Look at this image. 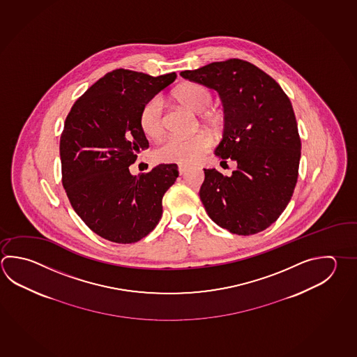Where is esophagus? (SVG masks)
Returning a JSON list of instances; mask_svg holds the SVG:
<instances>
[{"instance_id":"obj_1","label":"esophagus","mask_w":357,"mask_h":357,"mask_svg":"<svg viewBox=\"0 0 357 357\" xmlns=\"http://www.w3.org/2000/svg\"><path fill=\"white\" fill-rule=\"evenodd\" d=\"M188 167H185V165H179L178 167V170H179V174L181 175L185 174L188 172Z\"/></svg>"}]
</instances>
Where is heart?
Returning <instances> with one entry per match:
<instances>
[{
    "instance_id": "b5f03b06",
    "label": "heart",
    "mask_w": 357,
    "mask_h": 357,
    "mask_svg": "<svg viewBox=\"0 0 357 357\" xmlns=\"http://www.w3.org/2000/svg\"><path fill=\"white\" fill-rule=\"evenodd\" d=\"M175 101L201 114V121L209 128H215L217 117L213 112L206 111L213 102V94L208 87L201 83H184L175 88L173 92ZM140 128L142 132L150 139H156L162 134V102L151 98L144 103L140 111ZM212 139L206 132H198L190 137H169L156 149L155 155L162 162H173L181 165H190L201 160L203 155L208 151Z\"/></svg>"
}]
</instances>
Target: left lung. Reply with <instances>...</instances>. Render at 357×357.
Instances as JSON below:
<instances>
[{
    "instance_id": "left-lung-1",
    "label": "left lung",
    "mask_w": 357,
    "mask_h": 357,
    "mask_svg": "<svg viewBox=\"0 0 357 357\" xmlns=\"http://www.w3.org/2000/svg\"><path fill=\"white\" fill-rule=\"evenodd\" d=\"M181 75L221 96L225 130L215 154L237 162L229 176L204 169V208L231 234L261 232L282 215L298 181L302 144L289 97L260 68L236 58Z\"/></svg>"
}]
</instances>
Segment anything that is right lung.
Segmentation results:
<instances>
[{
  "label": "right lung",
  "instance_id": "obj_1",
  "mask_svg": "<svg viewBox=\"0 0 357 357\" xmlns=\"http://www.w3.org/2000/svg\"><path fill=\"white\" fill-rule=\"evenodd\" d=\"M116 69L75 102L61 136V183L68 199L94 234L116 243H137L162 213V195L178 178L175 164L145 174L128 167L149 146L140 128L145 102L175 81Z\"/></svg>",
  "mask_w": 357,
  "mask_h": 357
}]
</instances>
